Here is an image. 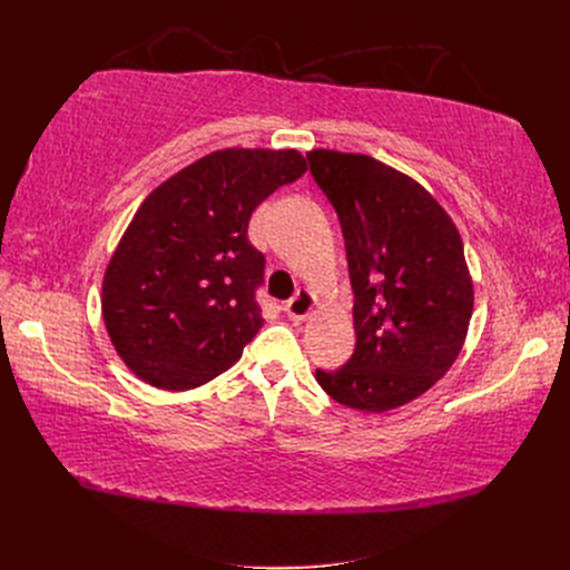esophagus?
Wrapping results in <instances>:
<instances>
[{"instance_id":"34e87169","label":"esophagus","mask_w":570,"mask_h":570,"mask_svg":"<svg viewBox=\"0 0 570 570\" xmlns=\"http://www.w3.org/2000/svg\"><path fill=\"white\" fill-rule=\"evenodd\" d=\"M314 303H316V297L309 293V291H297L291 301L284 305V312L288 314V318L291 321H305L309 314H312V309H314Z\"/></svg>"}]
</instances>
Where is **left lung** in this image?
<instances>
[{
  "label": "left lung",
  "instance_id": "8db88e82",
  "mask_svg": "<svg viewBox=\"0 0 570 570\" xmlns=\"http://www.w3.org/2000/svg\"><path fill=\"white\" fill-rule=\"evenodd\" d=\"M312 177L340 217L355 351L323 391L367 413L397 409L451 370L473 312L462 237L432 194L367 155L312 149Z\"/></svg>",
  "mask_w": 570,
  "mask_h": 570
}]
</instances>
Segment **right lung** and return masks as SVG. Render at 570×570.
<instances>
[{"mask_svg": "<svg viewBox=\"0 0 570 570\" xmlns=\"http://www.w3.org/2000/svg\"><path fill=\"white\" fill-rule=\"evenodd\" d=\"M307 170L297 149L230 147L168 177L138 207L106 267L101 312L125 365L164 391L233 367L263 325L258 203Z\"/></svg>", "mask_w": 570, "mask_h": 570, "instance_id": "right-lung-1", "label": "right lung"}]
</instances>
